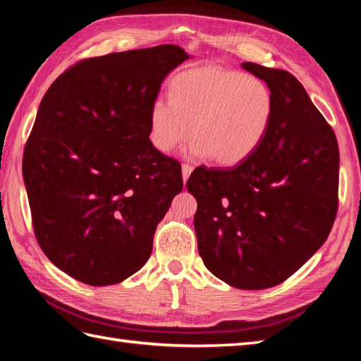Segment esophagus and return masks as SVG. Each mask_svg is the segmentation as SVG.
<instances>
[{"label":"esophagus","instance_id":"1","mask_svg":"<svg viewBox=\"0 0 361 361\" xmlns=\"http://www.w3.org/2000/svg\"><path fill=\"white\" fill-rule=\"evenodd\" d=\"M192 171H194V167L192 166H189V164H183L181 166V173H183V181H188V178L190 176V173H192Z\"/></svg>","mask_w":361,"mask_h":361}]
</instances>
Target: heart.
I'll return each mask as SVG.
<instances>
[{
    "mask_svg": "<svg viewBox=\"0 0 361 361\" xmlns=\"http://www.w3.org/2000/svg\"><path fill=\"white\" fill-rule=\"evenodd\" d=\"M274 111L271 90L264 80L234 70L202 66L176 74L171 101L150 106V141L169 153L192 133L186 153L235 166L264 141Z\"/></svg>",
    "mask_w": 361,
    "mask_h": 361,
    "instance_id": "1",
    "label": "heart"
}]
</instances>
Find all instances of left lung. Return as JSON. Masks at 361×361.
<instances>
[{"instance_id": "8db88e82", "label": "left lung", "mask_w": 361, "mask_h": 361, "mask_svg": "<svg viewBox=\"0 0 361 361\" xmlns=\"http://www.w3.org/2000/svg\"><path fill=\"white\" fill-rule=\"evenodd\" d=\"M271 90L270 128L234 167H197L186 188L206 268L228 286H278L315 255L338 209L340 153L331 126L287 71L242 63Z\"/></svg>"}]
</instances>
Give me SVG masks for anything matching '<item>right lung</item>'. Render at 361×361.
Here are the masks:
<instances>
[{
  "mask_svg": "<svg viewBox=\"0 0 361 361\" xmlns=\"http://www.w3.org/2000/svg\"><path fill=\"white\" fill-rule=\"evenodd\" d=\"M175 44L82 60L54 80L23 155L38 245L71 278L119 283L147 262L157 226L181 192V166L149 140Z\"/></svg>",
  "mask_w": 361,
  "mask_h": 361,
  "instance_id": "obj_1",
  "label": "right lung"
}]
</instances>
